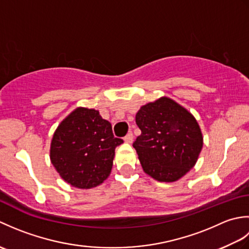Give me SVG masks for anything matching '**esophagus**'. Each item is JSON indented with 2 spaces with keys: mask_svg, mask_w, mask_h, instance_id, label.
Segmentation results:
<instances>
[{
  "mask_svg": "<svg viewBox=\"0 0 249 249\" xmlns=\"http://www.w3.org/2000/svg\"><path fill=\"white\" fill-rule=\"evenodd\" d=\"M124 140H125V142H127V143H133V141H134L133 133H128L127 135H126Z\"/></svg>",
  "mask_w": 249,
  "mask_h": 249,
  "instance_id": "1",
  "label": "esophagus"
}]
</instances>
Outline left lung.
Masks as SVG:
<instances>
[{"instance_id":"1","label":"left lung","mask_w":249,"mask_h":249,"mask_svg":"<svg viewBox=\"0 0 249 249\" xmlns=\"http://www.w3.org/2000/svg\"><path fill=\"white\" fill-rule=\"evenodd\" d=\"M141 130L133 146L146 174L174 182L192 169L202 149L197 121L174 100L161 97L142 106L136 114Z\"/></svg>"}]
</instances>
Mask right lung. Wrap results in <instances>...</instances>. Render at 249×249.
Listing matches in <instances>:
<instances>
[{
    "instance_id": "right-lung-1",
    "label": "right lung",
    "mask_w": 249,
    "mask_h": 249,
    "mask_svg": "<svg viewBox=\"0 0 249 249\" xmlns=\"http://www.w3.org/2000/svg\"><path fill=\"white\" fill-rule=\"evenodd\" d=\"M110 122L97 110L78 108L59 125L51 142L50 160L65 182L78 188H92L109 177L115 147Z\"/></svg>"
}]
</instances>
